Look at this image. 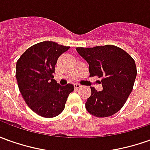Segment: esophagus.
<instances>
[{"label":"esophagus","mask_w":150,"mask_h":150,"mask_svg":"<svg viewBox=\"0 0 150 150\" xmlns=\"http://www.w3.org/2000/svg\"><path fill=\"white\" fill-rule=\"evenodd\" d=\"M81 86V85L78 84V83H75V84H74V87H75V89H79Z\"/></svg>","instance_id":"obj_1"}]
</instances>
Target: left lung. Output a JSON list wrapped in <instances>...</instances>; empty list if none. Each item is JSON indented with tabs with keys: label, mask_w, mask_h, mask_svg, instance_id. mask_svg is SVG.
Segmentation results:
<instances>
[{
	"label": "left lung",
	"mask_w": 150,
	"mask_h": 150,
	"mask_svg": "<svg viewBox=\"0 0 150 150\" xmlns=\"http://www.w3.org/2000/svg\"><path fill=\"white\" fill-rule=\"evenodd\" d=\"M77 51L89 64L90 75L102 77L101 91L91 87L86 110L98 117L112 116L122 108L133 89L137 74L135 60L112 45L77 47Z\"/></svg>",
	"instance_id": "obj_1"
}]
</instances>
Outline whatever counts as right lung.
Listing matches in <instances>:
<instances>
[{
  "instance_id": "1",
  "label": "right lung",
  "mask_w": 150,
  "mask_h": 150,
  "mask_svg": "<svg viewBox=\"0 0 150 150\" xmlns=\"http://www.w3.org/2000/svg\"><path fill=\"white\" fill-rule=\"evenodd\" d=\"M69 46L42 42L29 47L16 64V79L26 104L44 117H54L64 109L73 84L61 86L54 78V65Z\"/></svg>"
}]
</instances>
